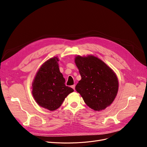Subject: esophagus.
<instances>
[{
  "mask_svg": "<svg viewBox=\"0 0 147 147\" xmlns=\"http://www.w3.org/2000/svg\"><path fill=\"white\" fill-rule=\"evenodd\" d=\"M71 88L74 90L75 89V84H74V85H73V86H71Z\"/></svg>",
  "mask_w": 147,
  "mask_h": 147,
  "instance_id": "esophagus-1",
  "label": "esophagus"
}]
</instances>
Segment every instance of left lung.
<instances>
[{"mask_svg": "<svg viewBox=\"0 0 147 147\" xmlns=\"http://www.w3.org/2000/svg\"><path fill=\"white\" fill-rule=\"evenodd\" d=\"M75 63L82 77L75 89L92 109L104 110L117 95L119 82L116 75L102 61L94 56H78Z\"/></svg>", "mask_w": 147, "mask_h": 147, "instance_id": "obj_1", "label": "left lung"}]
</instances>
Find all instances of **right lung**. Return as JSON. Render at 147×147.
Masks as SVG:
<instances>
[{
    "mask_svg": "<svg viewBox=\"0 0 147 147\" xmlns=\"http://www.w3.org/2000/svg\"><path fill=\"white\" fill-rule=\"evenodd\" d=\"M58 59H49L42 65L33 82L32 94L36 102L46 109H58L67 96L74 90L65 84V79L59 71Z\"/></svg>",
    "mask_w": 147,
    "mask_h": 147,
    "instance_id": "obj_1",
    "label": "right lung"
}]
</instances>
